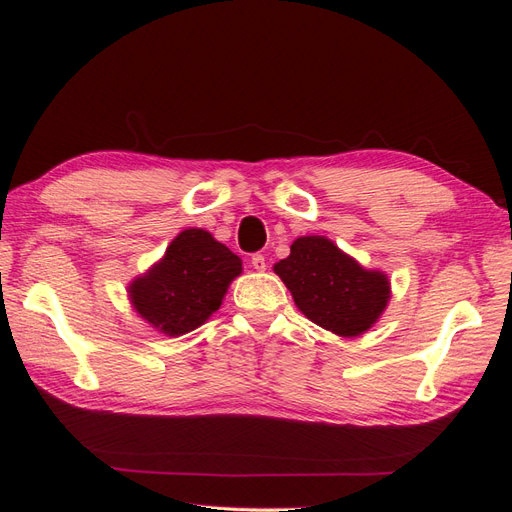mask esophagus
Wrapping results in <instances>:
<instances>
[{
	"instance_id": "34e87169",
	"label": "esophagus",
	"mask_w": 512,
	"mask_h": 512,
	"mask_svg": "<svg viewBox=\"0 0 512 512\" xmlns=\"http://www.w3.org/2000/svg\"><path fill=\"white\" fill-rule=\"evenodd\" d=\"M250 262H252V267L256 271H265L267 269V260H265V256H262V254H254Z\"/></svg>"
}]
</instances>
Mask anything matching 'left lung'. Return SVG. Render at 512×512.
<instances>
[{
    "mask_svg": "<svg viewBox=\"0 0 512 512\" xmlns=\"http://www.w3.org/2000/svg\"><path fill=\"white\" fill-rule=\"evenodd\" d=\"M273 271L309 320L342 337L365 333L391 297L386 275L363 269L324 237L297 239Z\"/></svg>",
    "mask_w": 512,
    "mask_h": 512,
    "instance_id": "8db88e82",
    "label": "left lung"
}]
</instances>
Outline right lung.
<instances>
[{"mask_svg": "<svg viewBox=\"0 0 512 512\" xmlns=\"http://www.w3.org/2000/svg\"><path fill=\"white\" fill-rule=\"evenodd\" d=\"M241 258L207 230H183L164 258L130 286L134 309L166 335H183L218 312Z\"/></svg>", "mask_w": 512, "mask_h": 512, "instance_id": "add662e5", "label": "right lung"}]
</instances>
